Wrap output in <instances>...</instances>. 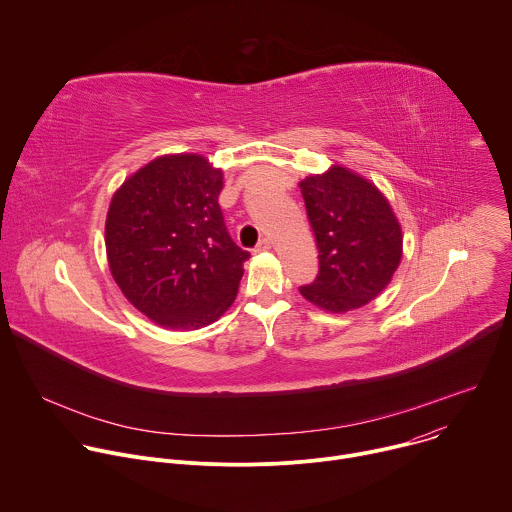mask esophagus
<instances>
[{
  "label": "esophagus",
  "mask_w": 512,
  "mask_h": 512,
  "mask_svg": "<svg viewBox=\"0 0 512 512\" xmlns=\"http://www.w3.org/2000/svg\"><path fill=\"white\" fill-rule=\"evenodd\" d=\"M271 247H273L271 239H267V237H265V239H261V241H259V245L255 247V251H257V253H265V251H271Z\"/></svg>",
  "instance_id": "34e87169"
}]
</instances>
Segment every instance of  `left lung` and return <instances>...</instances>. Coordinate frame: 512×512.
<instances>
[{
    "label": "left lung",
    "instance_id": "obj_1",
    "mask_svg": "<svg viewBox=\"0 0 512 512\" xmlns=\"http://www.w3.org/2000/svg\"><path fill=\"white\" fill-rule=\"evenodd\" d=\"M316 235L320 273L300 294L312 306L346 314L391 283L403 257V231L387 196L342 164L300 182Z\"/></svg>",
    "mask_w": 512,
    "mask_h": 512
}]
</instances>
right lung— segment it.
Returning <instances> with one entry per match:
<instances>
[{
	"mask_svg": "<svg viewBox=\"0 0 512 512\" xmlns=\"http://www.w3.org/2000/svg\"><path fill=\"white\" fill-rule=\"evenodd\" d=\"M223 178L202 154H164L111 198L109 271L127 302L166 330L204 328L237 298L249 253L227 233Z\"/></svg>",
	"mask_w": 512,
	"mask_h": 512,
	"instance_id": "right-lung-1",
	"label": "right lung"
}]
</instances>
